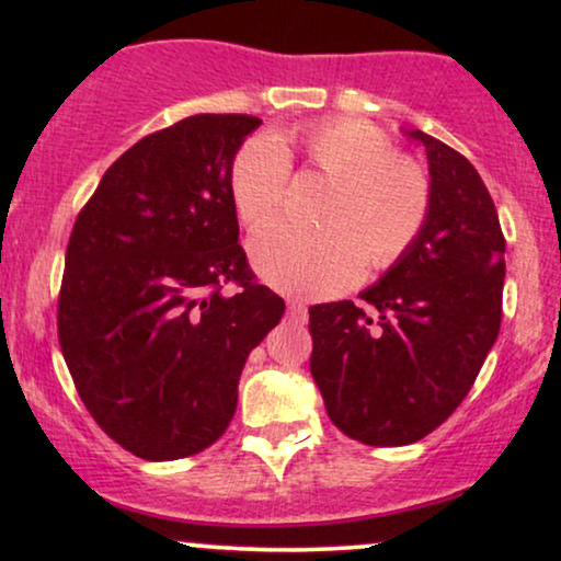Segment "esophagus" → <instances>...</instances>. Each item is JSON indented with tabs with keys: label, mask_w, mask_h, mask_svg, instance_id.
<instances>
[{
	"label": "esophagus",
	"mask_w": 561,
	"mask_h": 561,
	"mask_svg": "<svg viewBox=\"0 0 561 561\" xmlns=\"http://www.w3.org/2000/svg\"><path fill=\"white\" fill-rule=\"evenodd\" d=\"M287 317L293 321H306L308 319V308L302 306L300 300H289L287 302Z\"/></svg>",
	"instance_id": "esophagus-1"
}]
</instances>
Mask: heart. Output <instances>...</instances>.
I'll list each match as a JSON object with an SVG mask.
<instances>
[{
  "mask_svg": "<svg viewBox=\"0 0 561 561\" xmlns=\"http://www.w3.org/2000/svg\"><path fill=\"white\" fill-rule=\"evenodd\" d=\"M332 179L319 208L321 227L274 221L250 240L263 282L295 298H327L358 279L364 266L388 268L430 216V182L414 160L392 156L390 139L358 118H330L285 137H255L237 150L229 195L237 216L259 227L282 208L289 150Z\"/></svg>",
  "mask_w": 561,
  "mask_h": 561,
  "instance_id": "obj_1",
  "label": "heart"
}]
</instances>
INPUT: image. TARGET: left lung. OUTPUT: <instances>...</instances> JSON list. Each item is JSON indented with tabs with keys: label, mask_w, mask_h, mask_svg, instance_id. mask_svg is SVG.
Here are the masks:
<instances>
[{
	"label": "left lung",
	"mask_w": 561,
	"mask_h": 561,
	"mask_svg": "<svg viewBox=\"0 0 561 561\" xmlns=\"http://www.w3.org/2000/svg\"><path fill=\"white\" fill-rule=\"evenodd\" d=\"M430 216L416 242L353 300L311 306V375L334 427L366 446H409L467 398L499 337L504 234L465 156L430 134Z\"/></svg>",
	"instance_id": "obj_1"
}]
</instances>
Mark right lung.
<instances>
[{"mask_svg":"<svg viewBox=\"0 0 561 561\" xmlns=\"http://www.w3.org/2000/svg\"><path fill=\"white\" fill-rule=\"evenodd\" d=\"M261 126L199 113L139 139L70 231L57 334L83 405L147 461L199 454L229 427L250 351L285 300L250 274L229 169ZM234 280L238 293L220 287Z\"/></svg>","mask_w":561,"mask_h":561,"instance_id":"add662e5","label":"right lung"}]
</instances>
